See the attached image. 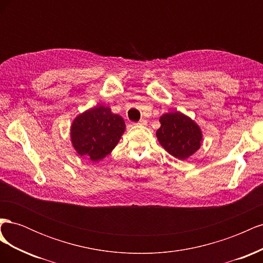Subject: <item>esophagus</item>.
<instances>
[{"mask_svg":"<svg viewBox=\"0 0 263 263\" xmlns=\"http://www.w3.org/2000/svg\"><path fill=\"white\" fill-rule=\"evenodd\" d=\"M138 125L146 126V125H147V121H146V119H140V121L138 122Z\"/></svg>","mask_w":263,"mask_h":263,"instance_id":"obj_1","label":"esophagus"}]
</instances>
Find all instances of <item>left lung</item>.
<instances>
[{"label":"left lung","instance_id":"1","mask_svg":"<svg viewBox=\"0 0 263 263\" xmlns=\"http://www.w3.org/2000/svg\"><path fill=\"white\" fill-rule=\"evenodd\" d=\"M161 126L156 133L160 145L174 158L185 160L202 145V130L192 118L181 112H169L160 116Z\"/></svg>","mask_w":263,"mask_h":263}]
</instances>
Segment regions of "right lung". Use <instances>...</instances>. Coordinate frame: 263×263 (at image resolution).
<instances>
[{
    "label": "right lung",
    "mask_w": 263,
    "mask_h": 263,
    "mask_svg": "<svg viewBox=\"0 0 263 263\" xmlns=\"http://www.w3.org/2000/svg\"><path fill=\"white\" fill-rule=\"evenodd\" d=\"M126 125L108 106L97 105L79 114L71 124L70 138L77 154L91 161L105 158L118 144Z\"/></svg>",
    "instance_id": "1"
}]
</instances>
